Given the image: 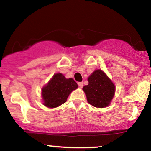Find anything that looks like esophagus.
<instances>
[{"instance_id":"34e87169","label":"esophagus","mask_w":151,"mask_h":151,"mask_svg":"<svg viewBox=\"0 0 151 151\" xmlns=\"http://www.w3.org/2000/svg\"><path fill=\"white\" fill-rule=\"evenodd\" d=\"M83 84H84V83H83V82H79V83H78V85H79V86L80 88L83 87Z\"/></svg>"}]
</instances>
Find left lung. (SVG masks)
<instances>
[{"label":"left lung","mask_w":151,"mask_h":151,"mask_svg":"<svg viewBox=\"0 0 151 151\" xmlns=\"http://www.w3.org/2000/svg\"><path fill=\"white\" fill-rule=\"evenodd\" d=\"M88 85L83 87L88 103L96 108H105L110 104L115 94L113 81L101 70H96L88 77Z\"/></svg>","instance_id":"obj_1"}]
</instances>
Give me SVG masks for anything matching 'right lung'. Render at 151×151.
Masks as SVG:
<instances>
[{
	"label": "right lung",
	"mask_w": 151,
	"mask_h": 151,
	"mask_svg": "<svg viewBox=\"0 0 151 151\" xmlns=\"http://www.w3.org/2000/svg\"><path fill=\"white\" fill-rule=\"evenodd\" d=\"M77 87V84L72 78L67 79L61 73L55 74L42 88L43 105L50 109L58 107L65 103L69 95Z\"/></svg>",
	"instance_id": "1"
}]
</instances>
